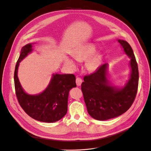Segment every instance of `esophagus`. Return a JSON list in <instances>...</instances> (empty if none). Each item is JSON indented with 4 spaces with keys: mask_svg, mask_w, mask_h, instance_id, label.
I'll return each mask as SVG.
<instances>
[{
    "mask_svg": "<svg viewBox=\"0 0 151 151\" xmlns=\"http://www.w3.org/2000/svg\"><path fill=\"white\" fill-rule=\"evenodd\" d=\"M76 81L77 86H80L81 85V83H82V80H81V78H80L79 77H77L76 78Z\"/></svg>",
    "mask_w": 151,
    "mask_h": 151,
    "instance_id": "esophagus-1",
    "label": "esophagus"
}]
</instances>
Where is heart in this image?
Listing matches in <instances>:
<instances>
[{"mask_svg":"<svg viewBox=\"0 0 151 151\" xmlns=\"http://www.w3.org/2000/svg\"><path fill=\"white\" fill-rule=\"evenodd\" d=\"M96 47L93 44H87L81 46L78 50L73 54L74 59L78 62L88 60L86 63V68L90 72L96 71L101 63V56L95 53ZM65 64L68 65L71 69L75 68V63L70 59L65 60Z\"/></svg>","mask_w":151,"mask_h":151,"instance_id":"obj_1","label":"heart"}]
</instances>
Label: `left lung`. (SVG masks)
<instances>
[{
    "label": "left lung",
    "mask_w": 151,
    "mask_h": 151,
    "mask_svg": "<svg viewBox=\"0 0 151 151\" xmlns=\"http://www.w3.org/2000/svg\"><path fill=\"white\" fill-rule=\"evenodd\" d=\"M125 54L130 58L131 74L124 87L113 86L107 79L108 64L100 66L93 74L85 76L81 91L88 113L98 121L118 117L126 112L134 101L139 85V70L130 45L118 40Z\"/></svg>",
    "instance_id": "8db88e82"
}]
</instances>
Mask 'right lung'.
Listing matches in <instances>:
<instances>
[{
	"label": "right lung",
	"instance_id": "right-lung-1",
	"mask_svg": "<svg viewBox=\"0 0 151 151\" xmlns=\"http://www.w3.org/2000/svg\"><path fill=\"white\" fill-rule=\"evenodd\" d=\"M33 43L22 47L14 71V85L18 101L32 118L43 122H55L61 119L68 110L70 91L76 87L74 74H53L49 85L41 93L29 95L24 92L17 73L20 62L32 52Z\"/></svg>",
	"mask_w": 151,
	"mask_h": 151
}]
</instances>
